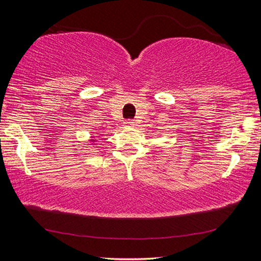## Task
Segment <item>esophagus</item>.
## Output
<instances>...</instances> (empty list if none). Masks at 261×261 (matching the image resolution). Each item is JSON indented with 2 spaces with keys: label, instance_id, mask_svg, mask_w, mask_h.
<instances>
[{
  "label": "esophagus",
  "instance_id": "esophagus-1",
  "mask_svg": "<svg viewBox=\"0 0 261 261\" xmlns=\"http://www.w3.org/2000/svg\"><path fill=\"white\" fill-rule=\"evenodd\" d=\"M125 124H127V125H134V120H132V119H129Z\"/></svg>",
  "mask_w": 261,
  "mask_h": 261
}]
</instances>
